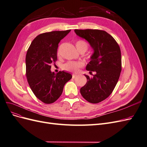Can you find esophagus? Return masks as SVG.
I'll use <instances>...</instances> for the list:
<instances>
[{
    "label": "esophagus",
    "instance_id": "esophagus-1",
    "mask_svg": "<svg viewBox=\"0 0 147 147\" xmlns=\"http://www.w3.org/2000/svg\"><path fill=\"white\" fill-rule=\"evenodd\" d=\"M77 76V74H72V78H75Z\"/></svg>",
    "mask_w": 147,
    "mask_h": 147
}]
</instances>
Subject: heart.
<instances>
[{
  "instance_id": "1",
  "label": "heart",
  "mask_w": 147,
  "mask_h": 147,
  "mask_svg": "<svg viewBox=\"0 0 147 147\" xmlns=\"http://www.w3.org/2000/svg\"><path fill=\"white\" fill-rule=\"evenodd\" d=\"M75 45L77 48V50L80 51L81 50L86 51L88 47V44L86 42L83 40H78L75 42ZM57 56L61 55V50L60 49H58L57 50ZM83 63L82 62H75V61H69L67 62L66 63L62 65V69L65 71H69V72H76L79 70L80 68L83 67Z\"/></svg>"
}]
</instances>
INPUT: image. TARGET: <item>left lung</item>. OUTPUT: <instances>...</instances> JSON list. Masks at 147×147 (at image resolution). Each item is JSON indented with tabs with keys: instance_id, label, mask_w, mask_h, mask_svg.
Here are the masks:
<instances>
[{
	"instance_id": "obj_1",
	"label": "left lung",
	"mask_w": 147,
	"mask_h": 147,
	"mask_svg": "<svg viewBox=\"0 0 147 147\" xmlns=\"http://www.w3.org/2000/svg\"><path fill=\"white\" fill-rule=\"evenodd\" d=\"M75 32L86 39L94 50L86 67L92 77L84 75L87 83L81 88L80 93L88 102L97 104L112 94L118 81L121 71V50L114 38L104 30L75 29Z\"/></svg>"
}]
</instances>
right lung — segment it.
<instances>
[{"label": "right lung", "mask_w": 147, "mask_h": 147, "mask_svg": "<svg viewBox=\"0 0 147 147\" xmlns=\"http://www.w3.org/2000/svg\"><path fill=\"white\" fill-rule=\"evenodd\" d=\"M71 30L52 31L39 34L29 46L26 56V75L34 95L42 102L52 104L63 93L65 84L72 75L64 71L51 72L57 61L59 42Z\"/></svg>", "instance_id": "right-lung-1"}]
</instances>
